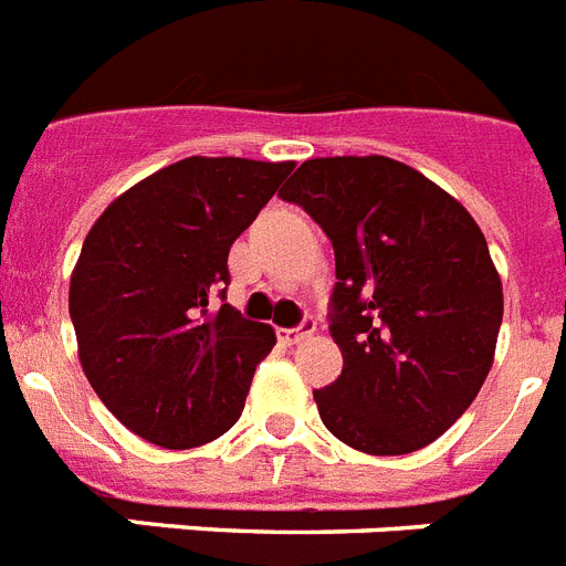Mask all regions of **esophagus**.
Instances as JSON below:
<instances>
[{
  "label": "esophagus",
  "instance_id": "esophagus-1",
  "mask_svg": "<svg viewBox=\"0 0 566 566\" xmlns=\"http://www.w3.org/2000/svg\"><path fill=\"white\" fill-rule=\"evenodd\" d=\"M316 331V322L313 319H305L298 327H287V331H279V339L287 342V345H298L302 339H307V336Z\"/></svg>",
  "mask_w": 566,
  "mask_h": 566
}]
</instances>
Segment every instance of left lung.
Returning <instances> with one entry per match:
<instances>
[{
	"label": "left lung",
	"instance_id": "left-lung-1",
	"mask_svg": "<svg viewBox=\"0 0 566 566\" xmlns=\"http://www.w3.org/2000/svg\"><path fill=\"white\" fill-rule=\"evenodd\" d=\"M279 198L334 244L342 374L313 391L327 431L365 454L434 443L495 359L503 287L481 227L426 175L382 155L305 160Z\"/></svg>",
	"mask_w": 566,
	"mask_h": 566
}]
</instances>
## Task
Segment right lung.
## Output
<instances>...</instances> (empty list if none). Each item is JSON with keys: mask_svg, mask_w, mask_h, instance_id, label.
<instances>
[{"mask_svg": "<svg viewBox=\"0 0 566 566\" xmlns=\"http://www.w3.org/2000/svg\"><path fill=\"white\" fill-rule=\"evenodd\" d=\"M293 160L184 158L114 198L71 273L69 313L85 377L117 420L164 449L235 426L270 325L227 302L232 241Z\"/></svg>", "mask_w": 566, "mask_h": 566, "instance_id": "right-lung-1", "label": "right lung"}]
</instances>
